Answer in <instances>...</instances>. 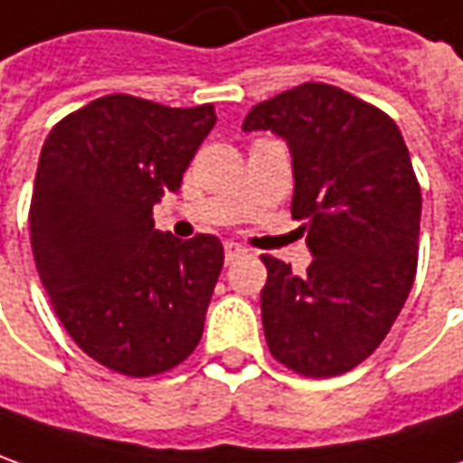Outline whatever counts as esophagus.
<instances>
[{
  "instance_id": "1",
  "label": "esophagus",
  "mask_w": 463,
  "mask_h": 463,
  "mask_svg": "<svg viewBox=\"0 0 463 463\" xmlns=\"http://www.w3.org/2000/svg\"><path fill=\"white\" fill-rule=\"evenodd\" d=\"M243 256H248V248H243L241 243H225V263H235Z\"/></svg>"
}]
</instances>
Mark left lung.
I'll list each match as a JSON object with an SVG mask.
<instances>
[{
    "instance_id": "obj_1",
    "label": "left lung",
    "mask_w": 463,
    "mask_h": 463,
    "mask_svg": "<svg viewBox=\"0 0 463 463\" xmlns=\"http://www.w3.org/2000/svg\"><path fill=\"white\" fill-rule=\"evenodd\" d=\"M243 131L286 141L291 215L314 256L304 276L260 256L269 350L298 375H342L377 350L416 279L420 187L408 146L388 113L326 83L258 103Z\"/></svg>"
}]
</instances>
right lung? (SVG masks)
<instances>
[{
    "mask_svg": "<svg viewBox=\"0 0 463 463\" xmlns=\"http://www.w3.org/2000/svg\"><path fill=\"white\" fill-rule=\"evenodd\" d=\"M215 109L103 96L47 134L30 241L40 281L73 342L128 377L166 373L203 337L222 269L215 235L177 241L152 207L177 192Z\"/></svg>",
    "mask_w": 463,
    "mask_h": 463,
    "instance_id": "add662e5",
    "label": "right lung"
}]
</instances>
